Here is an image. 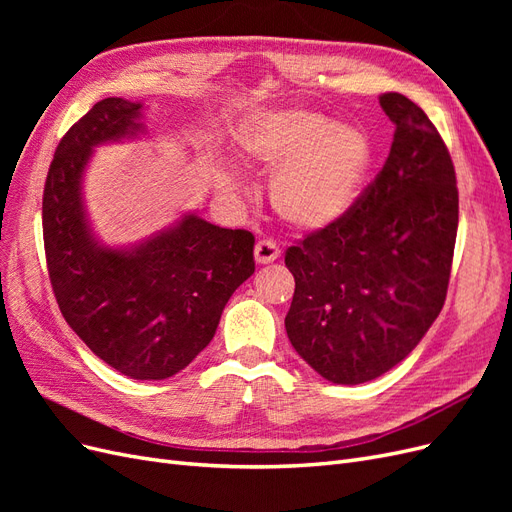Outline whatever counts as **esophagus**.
I'll list each match as a JSON object with an SVG mask.
<instances>
[{"instance_id":"1","label":"esophagus","mask_w":512,"mask_h":512,"mask_svg":"<svg viewBox=\"0 0 512 512\" xmlns=\"http://www.w3.org/2000/svg\"><path fill=\"white\" fill-rule=\"evenodd\" d=\"M254 256L258 265H269V262L280 258V247H277V243L271 239H262L254 247Z\"/></svg>"}]
</instances>
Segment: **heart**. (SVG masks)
Returning <instances> with one entry per match:
<instances>
[{
    "instance_id": "obj_1",
    "label": "heart",
    "mask_w": 512,
    "mask_h": 512,
    "mask_svg": "<svg viewBox=\"0 0 512 512\" xmlns=\"http://www.w3.org/2000/svg\"><path fill=\"white\" fill-rule=\"evenodd\" d=\"M239 145L254 164L277 170L271 203L303 230L333 226L352 211L374 162L369 136L309 108H277L247 119Z\"/></svg>"
}]
</instances>
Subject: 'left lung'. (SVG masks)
I'll use <instances>...</instances> for the list:
<instances>
[{
	"mask_svg": "<svg viewBox=\"0 0 512 512\" xmlns=\"http://www.w3.org/2000/svg\"><path fill=\"white\" fill-rule=\"evenodd\" d=\"M391 153L352 211L286 250L294 297L286 333L335 384L393 369L421 342L446 299L459 192L436 126L406 96L382 94Z\"/></svg>",
	"mask_w": 512,
	"mask_h": 512,
	"instance_id": "obj_1",
	"label": "left lung"
}]
</instances>
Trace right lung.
Here are the masks:
<instances>
[{
  "mask_svg": "<svg viewBox=\"0 0 512 512\" xmlns=\"http://www.w3.org/2000/svg\"><path fill=\"white\" fill-rule=\"evenodd\" d=\"M143 104L104 98L61 138L46 175L42 235L57 305L96 356L132 380H164L205 350L228 299L254 273V235L194 213L134 247L89 228L81 183L91 151L143 132Z\"/></svg>",
  "mask_w": 512,
  "mask_h": 512,
  "instance_id": "1",
  "label": "right lung"
}]
</instances>
